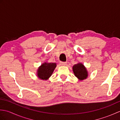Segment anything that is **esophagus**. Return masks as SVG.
Here are the masks:
<instances>
[{
	"label": "esophagus",
	"mask_w": 120,
	"mask_h": 120,
	"mask_svg": "<svg viewBox=\"0 0 120 120\" xmlns=\"http://www.w3.org/2000/svg\"><path fill=\"white\" fill-rule=\"evenodd\" d=\"M67 62H60V65L62 66H65L67 65Z\"/></svg>",
	"instance_id": "1"
}]
</instances>
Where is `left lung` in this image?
Masks as SVG:
<instances>
[{
    "mask_svg": "<svg viewBox=\"0 0 120 120\" xmlns=\"http://www.w3.org/2000/svg\"><path fill=\"white\" fill-rule=\"evenodd\" d=\"M72 68L75 76L79 80H83L88 78V72L82 63L79 62L74 65Z\"/></svg>",
    "mask_w": 120,
    "mask_h": 120,
    "instance_id": "left-lung-1",
    "label": "left lung"
}]
</instances>
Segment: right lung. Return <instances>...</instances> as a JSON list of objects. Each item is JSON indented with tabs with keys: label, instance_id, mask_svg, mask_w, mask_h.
<instances>
[{
	"label": "right lung",
	"instance_id": "1",
	"mask_svg": "<svg viewBox=\"0 0 120 120\" xmlns=\"http://www.w3.org/2000/svg\"><path fill=\"white\" fill-rule=\"evenodd\" d=\"M57 67L56 63L45 62L38 68L37 75L40 79L47 80L52 76L55 68Z\"/></svg>",
	"mask_w": 120,
	"mask_h": 120
}]
</instances>
